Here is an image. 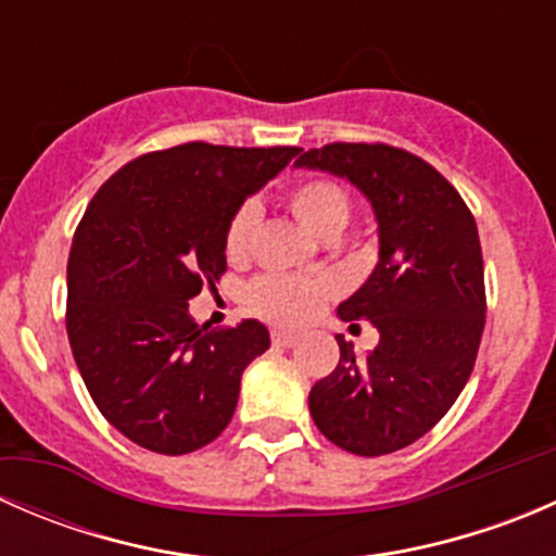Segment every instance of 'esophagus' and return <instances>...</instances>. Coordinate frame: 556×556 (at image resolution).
<instances>
[{
    "label": "esophagus",
    "mask_w": 556,
    "mask_h": 556,
    "mask_svg": "<svg viewBox=\"0 0 556 556\" xmlns=\"http://www.w3.org/2000/svg\"><path fill=\"white\" fill-rule=\"evenodd\" d=\"M271 341L277 346H295V344H299V336L290 333V330H274Z\"/></svg>",
    "instance_id": "obj_1"
}]
</instances>
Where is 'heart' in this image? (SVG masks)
I'll list each match as a JSON object with an SVG mask.
<instances>
[{"label":"heart","mask_w":556,"mask_h":556,"mask_svg":"<svg viewBox=\"0 0 556 556\" xmlns=\"http://www.w3.org/2000/svg\"><path fill=\"white\" fill-rule=\"evenodd\" d=\"M288 204L301 226L319 239L339 237L346 228L352 215L350 195L333 179H304L293 185L288 193ZM257 204L247 201L233 212L226 228V252L231 261H242L250 252L252 237L257 228ZM333 288L325 279H301L285 277V274H268L247 290V304L257 317L277 325H304L309 323L319 306L330 299Z\"/></svg>","instance_id":"obj_1"}]
</instances>
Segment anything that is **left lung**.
<instances>
[{
    "instance_id": "obj_1",
    "label": "left lung",
    "mask_w": 556,
    "mask_h": 556,
    "mask_svg": "<svg viewBox=\"0 0 556 556\" xmlns=\"http://www.w3.org/2000/svg\"><path fill=\"white\" fill-rule=\"evenodd\" d=\"M295 166L350 179L379 226L377 268L336 309L344 323L368 319L379 344L357 361L336 336L339 366L312 387V419L352 454L397 452L450 412L473 371L486 314L476 220L428 161L401 148L333 142Z\"/></svg>"
}]
</instances>
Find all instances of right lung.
I'll list each match as a JSON object with an SVG mask.
<instances>
[{
    "label": "right lung",
    "mask_w": 556,
    "mask_h": 556,
    "mask_svg": "<svg viewBox=\"0 0 556 556\" xmlns=\"http://www.w3.org/2000/svg\"><path fill=\"white\" fill-rule=\"evenodd\" d=\"M301 148L188 142L134 159L99 188L66 266V333L112 428L159 454H188L231 422L266 325L206 330L188 301L226 271V228L247 195Z\"/></svg>",
    "instance_id": "add662e5"
}]
</instances>
